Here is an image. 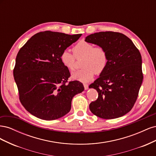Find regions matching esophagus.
Instances as JSON below:
<instances>
[{"label":"esophagus","mask_w":156,"mask_h":156,"mask_svg":"<svg viewBox=\"0 0 156 156\" xmlns=\"http://www.w3.org/2000/svg\"><path fill=\"white\" fill-rule=\"evenodd\" d=\"M83 85H84V90H87L88 88V84H83Z\"/></svg>","instance_id":"34e87169"}]
</instances>
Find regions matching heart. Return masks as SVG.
<instances>
[{
  "label": "heart",
  "mask_w": 156,
  "mask_h": 156,
  "mask_svg": "<svg viewBox=\"0 0 156 156\" xmlns=\"http://www.w3.org/2000/svg\"><path fill=\"white\" fill-rule=\"evenodd\" d=\"M73 54L65 50L60 55V60L69 71L75 68L76 58H83V68L72 75V78L77 81L87 83L93 78L94 74L103 72L108 64V54L106 49L101 46L95 47L88 42L81 41L72 49Z\"/></svg>",
  "instance_id": "b5f03b06"
}]
</instances>
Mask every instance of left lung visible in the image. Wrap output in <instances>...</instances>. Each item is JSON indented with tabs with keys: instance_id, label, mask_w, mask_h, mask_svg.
I'll list each match as a JSON object with an SVG mask.
<instances>
[{
	"instance_id": "obj_1",
	"label": "left lung",
	"mask_w": 156,
	"mask_h": 156,
	"mask_svg": "<svg viewBox=\"0 0 156 156\" xmlns=\"http://www.w3.org/2000/svg\"><path fill=\"white\" fill-rule=\"evenodd\" d=\"M85 41L104 48L108 58L105 69L89 86L98 93L97 100L90 104V110L103 119L124 116L133 108L143 82L139 49L128 37L116 32L94 33Z\"/></svg>"
}]
</instances>
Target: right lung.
<instances>
[{
    "instance_id": "right-lung-1",
    "label": "right lung",
    "mask_w": 156,
    "mask_h": 156,
    "mask_svg": "<svg viewBox=\"0 0 156 156\" xmlns=\"http://www.w3.org/2000/svg\"><path fill=\"white\" fill-rule=\"evenodd\" d=\"M81 35L40 32L19 51L13 77L21 104L32 115L60 119L69 112L73 96L84 90L81 82L68 81L69 71L60 60L62 51Z\"/></svg>"
}]
</instances>
